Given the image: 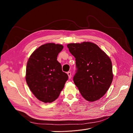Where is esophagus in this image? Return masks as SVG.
<instances>
[{"label": "esophagus", "mask_w": 133, "mask_h": 133, "mask_svg": "<svg viewBox=\"0 0 133 133\" xmlns=\"http://www.w3.org/2000/svg\"><path fill=\"white\" fill-rule=\"evenodd\" d=\"M67 74H68V78H69V79H70V78H71V72H70V71L68 72V73H67Z\"/></svg>", "instance_id": "obj_1"}]
</instances>
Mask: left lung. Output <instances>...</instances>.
<instances>
[{
    "mask_svg": "<svg viewBox=\"0 0 133 133\" xmlns=\"http://www.w3.org/2000/svg\"><path fill=\"white\" fill-rule=\"evenodd\" d=\"M75 58L77 71L73 81L83 97L95 102L105 94L113 79L109 56L96 44L84 42L67 45Z\"/></svg>",
    "mask_w": 133,
    "mask_h": 133,
    "instance_id": "obj_1",
    "label": "left lung"
}]
</instances>
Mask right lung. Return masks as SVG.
Returning <instances> with one entry per match:
<instances>
[{
    "instance_id": "right-lung-1",
    "label": "right lung",
    "mask_w": 133,
    "mask_h": 133,
    "mask_svg": "<svg viewBox=\"0 0 133 133\" xmlns=\"http://www.w3.org/2000/svg\"><path fill=\"white\" fill-rule=\"evenodd\" d=\"M63 49L61 44L46 43L35 49L28 60L26 83L35 97L45 103L58 98L68 79L57 60Z\"/></svg>"
}]
</instances>
